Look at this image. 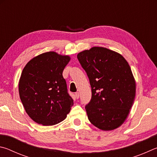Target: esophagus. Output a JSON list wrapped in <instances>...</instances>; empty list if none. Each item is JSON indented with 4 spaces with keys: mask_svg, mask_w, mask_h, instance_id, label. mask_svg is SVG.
Returning <instances> with one entry per match:
<instances>
[{
    "mask_svg": "<svg viewBox=\"0 0 157 157\" xmlns=\"http://www.w3.org/2000/svg\"><path fill=\"white\" fill-rule=\"evenodd\" d=\"M75 98H77V99H78V98H79V93L78 92H76L75 93Z\"/></svg>",
    "mask_w": 157,
    "mask_h": 157,
    "instance_id": "obj_1",
    "label": "esophagus"
}]
</instances>
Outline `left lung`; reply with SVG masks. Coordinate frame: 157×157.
Returning a JSON list of instances; mask_svg holds the SVG:
<instances>
[{
    "mask_svg": "<svg viewBox=\"0 0 157 157\" xmlns=\"http://www.w3.org/2000/svg\"><path fill=\"white\" fill-rule=\"evenodd\" d=\"M92 87L86 106L92 124L101 130H113L127 119L136 94V82L121 54L103 47H93L77 55Z\"/></svg>",
    "mask_w": 157,
    "mask_h": 157,
    "instance_id": "1",
    "label": "left lung"
}]
</instances>
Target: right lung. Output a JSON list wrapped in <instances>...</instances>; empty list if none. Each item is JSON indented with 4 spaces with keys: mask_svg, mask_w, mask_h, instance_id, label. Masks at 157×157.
<instances>
[{
    "mask_svg": "<svg viewBox=\"0 0 157 157\" xmlns=\"http://www.w3.org/2000/svg\"><path fill=\"white\" fill-rule=\"evenodd\" d=\"M71 58L48 52L32 59L23 68L18 92L26 113L34 122L54 125L67 117L74 105L63 71Z\"/></svg>",
    "mask_w": 157,
    "mask_h": 157,
    "instance_id": "1",
    "label": "right lung"
}]
</instances>
